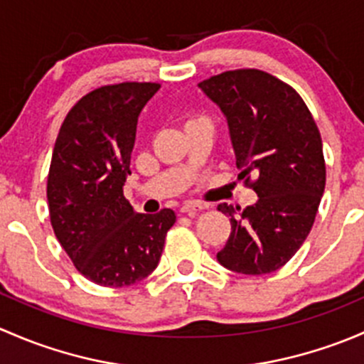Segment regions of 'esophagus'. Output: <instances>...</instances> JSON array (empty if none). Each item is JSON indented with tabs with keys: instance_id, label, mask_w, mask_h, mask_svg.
Here are the masks:
<instances>
[{
	"instance_id": "34e87169",
	"label": "esophagus",
	"mask_w": 364,
	"mask_h": 364,
	"mask_svg": "<svg viewBox=\"0 0 364 364\" xmlns=\"http://www.w3.org/2000/svg\"><path fill=\"white\" fill-rule=\"evenodd\" d=\"M201 210H205V205L194 203V201H187V203H183L181 207V212L189 213V215H196V213L201 212Z\"/></svg>"
}]
</instances>
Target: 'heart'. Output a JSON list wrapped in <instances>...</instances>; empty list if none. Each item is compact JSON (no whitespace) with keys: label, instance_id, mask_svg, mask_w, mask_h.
Returning a JSON list of instances; mask_svg holds the SVG:
<instances>
[{"label":"heart","instance_id":"1","mask_svg":"<svg viewBox=\"0 0 364 364\" xmlns=\"http://www.w3.org/2000/svg\"><path fill=\"white\" fill-rule=\"evenodd\" d=\"M198 121H203V119H191V121H187V124H191V122H198Z\"/></svg>","mask_w":364,"mask_h":364}]
</instances>
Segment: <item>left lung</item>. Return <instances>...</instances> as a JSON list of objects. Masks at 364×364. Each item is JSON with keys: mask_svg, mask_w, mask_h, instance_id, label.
<instances>
[{"mask_svg": "<svg viewBox=\"0 0 364 364\" xmlns=\"http://www.w3.org/2000/svg\"><path fill=\"white\" fill-rule=\"evenodd\" d=\"M198 87L226 117L238 181L259 198L243 212L226 203L217 207L231 217L230 238L217 261L245 275L275 272L309 237L324 193L316 121L291 85L261 70L224 71Z\"/></svg>", "mask_w": 364, "mask_h": 364, "instance_id": "8db88e82", "label": "left lung"}]
</instances>
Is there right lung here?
<instances>
[{"label":"right lung","instance_id":"add662e5","mask_svg":"<svg viewBox=\"0 0 364 364\" xmlns=\"http://www.w3.org/2000/svg\"><path fill=\"white\" fill-rule=\"evenodd\" d=\"M159 84L122 82L95 89L68 112L47 178L50 223L75 268L95 284L124 287L161 259L175 212H134L124 198L136 122Z\"/></svg>","mask_w":364,"mask_h":364}]
</instances>
